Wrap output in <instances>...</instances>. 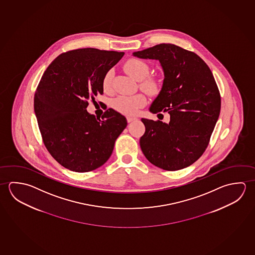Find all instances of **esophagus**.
<instances>
[{
	"mask_svg": "<svg viewBox=\"0 0 255 255\" xmlns=\"http://www.w3.org/2000/svg\"><path fill=\"white\" fill-rule=\"evenodd\" d=\"M136 120H137L136 118H132V117H128V118H127V121H128V123L132 122V121H136Z\"/></svg>",
	"mask_w": 255,
	"mask_h": 255,
	"instance_id": "1",
	"label": "esophagus"
}]
</instances>
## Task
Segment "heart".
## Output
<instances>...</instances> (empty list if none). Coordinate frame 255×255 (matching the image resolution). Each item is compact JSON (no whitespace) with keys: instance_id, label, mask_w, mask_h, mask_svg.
I'll use <instances>...</instances> for the list:
<instances>
[{"instance_id":"1","label":"heart","mask_w":255,"mask_h":255,"mask_svg":"<svg viewBox=\"0 0 255 255\" xmlns=\"http://www.w3.org/2000/svg\"><path fill=\"white\" fill-rule=\"evenodd\" d=\"M127 73L137 81H141L140 86L148 94H156L159 91V82L153 78H147L150 73V68L146 62L132 58L124 64ZM113 78V70H109L103 78V88L105 92L111 89ZM112 107L119 113L128 116H133L138 113L139 110L146 104L144 95H119L112 100Z\"/></svg>"}]
</instances>
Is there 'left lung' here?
I'll list each match as a JSON object with an SVG mask.
<instances>
[{
	"instance_id": "1",
	"label": "left lung",
	"mask_w": 255,
	"mask_h": 255,
	"mask_svg": "<svg viewBox=\"0 0 255 255\" xmlns=\"http://www.w3.org/2000/svg\"><path fill=\"white\" fill-rule=\"evenodd\" d=\"M133 56L160 62L163 84L149 111L170 115L168 123L142 119V153L165 170L186 168L203 155L220 116V92L212 71L197 54L171 43L133 52Z\"/></svg>"
}]
</instances>
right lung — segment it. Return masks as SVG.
I'll return each instance as SVG.
<instances>
[{
	"mask_svg": "<svg viewBox=\"0 0 255 255\" xmlns=\"http://www.w3.org/2000/svg\"><path fill=\"white\" fill-rule=\"evenodd\" d=\"M124 52L83 48L62 53L44 71L34 108L43 143L64 168L88 172L113 153L125 129V117L113 109L102 119L87 111L88 100L104 94L103 78Z\"/></svg>",
	"mask_w": 255,
	"mask_h": 255,
	"instance_id": "1",
	"label": "right lung"
}]
</instances>
